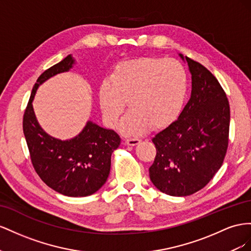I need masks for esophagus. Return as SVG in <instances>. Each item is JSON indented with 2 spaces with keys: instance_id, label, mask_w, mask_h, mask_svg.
I'll use <instances>...</instances> for the list:
<instances>
[{
  "instance_id": "obj_1",
  "label": "esophagus",
  "mask_w": 251,
  "mask_h": 251,
  "mask_svg": "<svg viewBox=\"0 0 251 251\" xmlns=\"http://www.w3.org/2000/svg\"><path fill=\"white\" fill-rule=\"evenodd\" d=\"M125 143L128 146H135V145L140 144L141 140L137 139V138H135V139H127V140H125Z\"/></svg>"
}]
</instances>
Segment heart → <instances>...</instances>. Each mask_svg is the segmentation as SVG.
<instances>
[{
	"label": "heart",
	"instance_id": "obj_1",
	"mask_svg": "<svg viewBox=\"0 0 251 251\" xmlns=\"http://www.w3.org/2000/svg\"><path fill=\"white\" fill-rule=\"evenodd\" d=\"M188 92V75L175 59L146 56L114 67L109 81L99 88V103L107 123L114 126L125 111L121 131L134 135L150 127L161 129L180 116Z\"/></svg>",
	"mask_w": 251,
	"mask_h": 251
}]
</instances>
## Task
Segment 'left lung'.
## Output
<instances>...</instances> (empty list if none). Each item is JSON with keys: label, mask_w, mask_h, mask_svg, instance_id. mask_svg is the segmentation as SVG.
I'll use <instances>...</instances> for the list:
<instances>
[{"label": "left lung", "mask_w": 251, "mask_h": 251, "mask_svg": "<svg viewBox=\"0 0 251 251\" xmlns=\"http://www.w3.org/2000/svg\"><path fill=\"white\" fill-rule=\"evenodd\" d=\"M191 74V95L177 120L152 139L156 148L149 168L152 184L174 197L190 196L209 183L228 147L230 108L217 77L182 53Z\"/></svg>", "instance_id": "left-lung-1"}]
</instances>
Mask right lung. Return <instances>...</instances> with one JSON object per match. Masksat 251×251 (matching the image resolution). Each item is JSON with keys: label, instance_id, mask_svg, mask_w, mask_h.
<instances>
[{"label": "right lung", "instance_id": "1", "mask_svg": "<svg viewBox=\"0 0 251 251\" xmlns=\"http://www.w3.org/2000/svg\"><path fill=\"white\" fill-rule=\"evenodd\" d=\"M69 54L43 73L34 84L23 118V131L32 165L50 188L67 197H87L106 183L110 173L111 154L120 144L117 132L92 121L75 138L62 141L49 135L40 126L32 102L39 86L48 78L74 67Z\"/></svg>", "mask_w": 251, "mask_h": 251}]
</instances>
